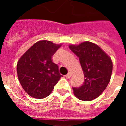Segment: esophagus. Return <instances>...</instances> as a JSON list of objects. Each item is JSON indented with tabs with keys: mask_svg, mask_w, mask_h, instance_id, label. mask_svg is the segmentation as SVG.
Masks as SVG:
<instances>
[{
	"mask_svg": "<svg viewBox=\"0 0 126 126\" xmlns=\"http://www.w3.org/2000/svg\"><path fill=\"white\" fill-rule=\"evenodd\" d=\"M71 74L70 73V72H69L68 74H67V75L65 76V77L67 78H71Z\"/></svg>",
	"mask_w": 126,
	"mask_h": 126,
	"instance_id": "esophagus-1",
	"label": "esophagus"
}]
</instances>
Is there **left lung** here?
I'll return each mask as SVG.
<instances>
[{"label": "left lung", "instance_id": "8db88e82", "mask_svg": "<svg viewBox=\"0 0 126 126\" xmlns=\"http://www.w3.org/2000/svg\"><path fill=\"white\" fill-rule=\"evenodd\" d=\"M78 57L84 75L80 87H73L75 96L79 100L90 101L100 96L111 79L113 62L97 44L84 42L79 45H69Z\"/></svg>", "mask_w": 126, "mask_h": 126}]
</instances>
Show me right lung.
<instances>
[{
	"label": "right lung",
	"mask_w": 126,
	"mask_h": 126,
	"mask_svg": "<svg viewBox=\"0 0 126 126\" xmlns=\"http://www.w3.org/2000/svg\"><path fill=\"white\" fill-rule=\"evenodd\" d=\"M61 44L48 40L36 42L19 59L17 76L23 90L35 98H44L52 93L62 76L52 55Z\"/></svg>",
	"instance_id": "right-lung-1"
}]
</instances>
